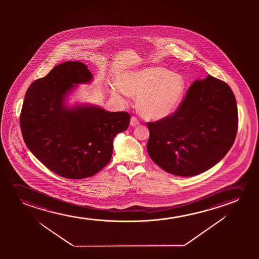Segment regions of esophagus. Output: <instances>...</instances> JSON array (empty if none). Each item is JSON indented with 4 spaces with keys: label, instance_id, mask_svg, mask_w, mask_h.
<instances>
[{
    "label": "esophagus",
    "instance_id": "1",
    "mask_svg": "<svg viewBox=\"0 0 259 259\" xmlns=\"http://www.w3.org/2000/svg\"><path fill=\"white\" fill-rule=\"evenodd\" d=\"M130 124L132 126H136L139 124V120L137 119V117H132L131 120H130Z\"/></svg>",
    "mask_w": 259,
    "mask_h": 259
}]
</instances>
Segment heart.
Segmentation results:
<instances>
[{
    "instance_id": "b5f03b06",
    "label": "heart",
    "mask_w": 259,
    "mask_h": 259,
    "mask_svg": "<svg viewBox=\"0 0 259 259\" xmlns=\"http://www.w3.org/2000/svg\"><path fill=\"white\" fill-rule=\"evenodd\" d=\"M110 92L117 98L138 96L141 113L150 119H163L181 106L186 93V80L166 68L149 66L121 75Z\"/></svg>"
}]
</instances>
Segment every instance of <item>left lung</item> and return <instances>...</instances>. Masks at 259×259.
I'll return each instance as SVG.
<instances>
[{
	"label": "left lung",
	"mask_w": 259,
	"mask_h": 259,
	"mask_svg": "<svg viewBox=\"0 0 259 259\" xmlns=\"http://www.w3.org/2000/svg\"><path fill=\"white\" fill-rule=\"evenodd\" d=\"M147 151L168 174L191 177L210 169L234 144L238 112L227 83L209 75L195 79L170 117L148 123Z\"/></svg>",
	"instance_id": "1"
}]
</instances>
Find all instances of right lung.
Here are the masks:
<instances>
[{"mask_svg": "<svg viewBox=\"0 0 259 259\" xmlns=\"http://www.w3.org/2000/svg\"><path fill=\"white\" fill-rule=\"evenodd\" d=\"M88 68L68 61L32 82L20 116L29 150L50 170L71 180L102 170L112 156L114 138L130 122L124 111L110 112L89 103L68 104V96L78 85L94 79Z\"/></svg>", "mask_w": 259, "mask_h": 259, "instance_id": "1", "label": "right lung"}]
</instances>
